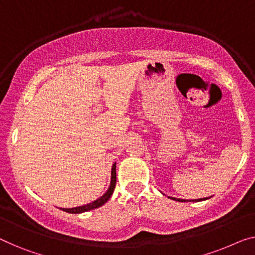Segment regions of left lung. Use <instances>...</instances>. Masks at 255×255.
<instances>
[{
    "label": "left lung",
    "instance_id": "8db88e82",
    "mask_svg": "<svg viewBox=\"0 0 255 255\" xmlns=\"http://www.w3.org/2000/svg\"><path fill=\"white\" fill-rule=\"evenodd\" d=\"M170 199H174L176 201H201V200H206L208 198H200V199H195V200H185V199H178V198H173V197H169Z\"/></svg>",
    "mask_w": 255,
    "mask_h": 255
}]
</instances>
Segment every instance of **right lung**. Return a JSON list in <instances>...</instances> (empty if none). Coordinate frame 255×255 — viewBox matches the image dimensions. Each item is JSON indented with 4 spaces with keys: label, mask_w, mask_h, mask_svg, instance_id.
I'll return each instance as SVG.
<instances>
[{
    "label": "right lung",
    "mask_w": 255,
    "mask_h": 255,
    "mask_svg": "<svg viewBox=\"0 0 255 255\" xmlns=\"http://www.w3.org/2000/svg\"><path fill=\"white\" fill-rule=\"evenodd\" d=\"M116 183H117V173H116V162L112 166V170H111V183H110V187L108 189L103 196L101 198L96 199L93 203H89L87 205H83V206H78V207H73V208H60V210L67 213H72V214H79V213H83V212H88L91 210H95V208L101 207L102 205H104L106 201H108L110 198H111L113 191H115L116 188Z\"/></svg>",
    "instance_id": "1"
}]
</instances>
